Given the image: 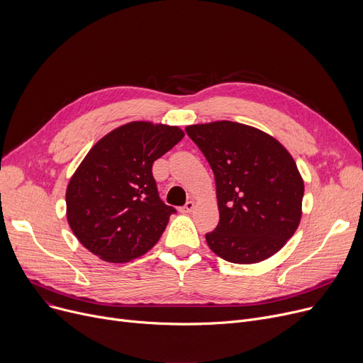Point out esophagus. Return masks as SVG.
Returning <instances> with one entry per match:
<instances>
[{
  "label": "esophagus",
  "instance_id": "1",
  "mask_svg": "<svg viewBox=\"0 0 363 363\" xmlns=\"http://www.w3.org/2000/svg\"><path fill=\"white\" fill-rule=\"evenodd\" d=\"M194 208H196V203L194 201H186L185 206L181 207V212L182 213H189V212H193Z\"/></svg>",
  "mask_w": 363,
  "mask_h": 363
}]
</instances>
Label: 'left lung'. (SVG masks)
Returning a JSON list of instances; mask_svg holds the SVG:
<instances>
[{"instance_id":"left-lung-1","label":"left lung","mask_w":363,"mask_h":363,"mask_svg":"<svg viewBox=\"0 0 363 363\" xmlns=\"http://www.w3.org/2000/svg\"><path fill=\"white\" fill-rule=\"evenodd\" d=\"M185 130L215 174L219 223L206 234L211 250L240 264L278 253L298 228L304 194L289 150L269 133L230 121Z\"/></svg>"}]
</instances>
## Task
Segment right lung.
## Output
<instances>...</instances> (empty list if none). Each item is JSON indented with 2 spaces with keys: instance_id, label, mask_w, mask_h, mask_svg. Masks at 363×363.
<instances>
[{
  "instance_id": "add662e5",
  "label": "right lung",
  "mask_w": 363,
  "mask_h": 363,
  "mask_svg": "<svg viewBox=\"0 0 363 363\" xmlns=\"http://www.w3.org/2000/svg\"><path fill=\"white\" fill-rule=\"evenodd\" d=\"M179 126L129 122L94 144L66 189V216L79 242L110 263L155 247L177 211L166 206L152 163L184 138Z\"/></svg>"
}]
</instances>
